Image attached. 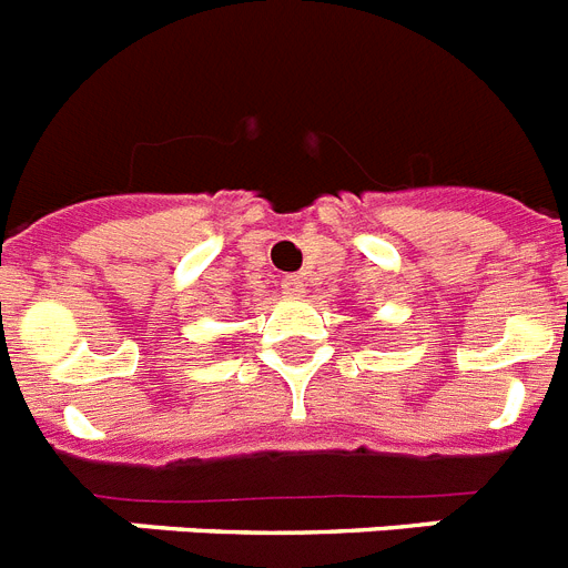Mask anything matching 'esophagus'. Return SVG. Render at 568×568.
<instances>
[{"mask_svg": "<svg viewBox=\"0 0 568 568\" xmlns=\"http://www.w3.org/2000/svg\"><path fill=\"white\" fill-rule=\"evenodd\" d=\"M281 290L287 295H302L304 293V278L302 275H284V281H281Z\"/></svg>", "mask_w": 568, "mask_h": 568, "instance_id": "34e87169", "label": "esophagus"}]
</instances>
